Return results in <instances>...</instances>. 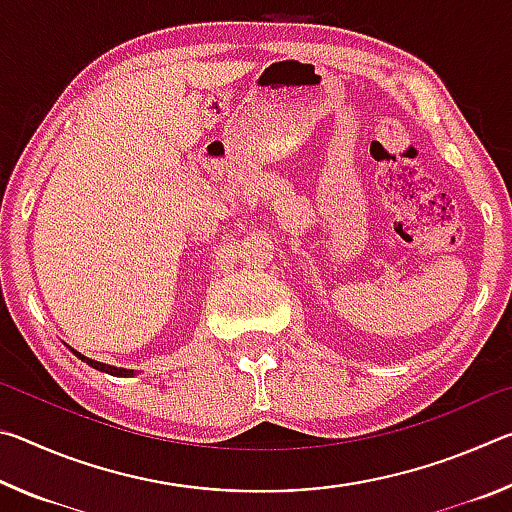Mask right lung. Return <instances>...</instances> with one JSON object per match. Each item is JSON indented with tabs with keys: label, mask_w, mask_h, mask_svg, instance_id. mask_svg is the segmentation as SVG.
Listing matches in <instances>:
<instances>
[{
	"label": "right lung",
	"mask_w": 512,
	"mask_h": 512,
	"mask_svg": "<svg viewBox=\"0 0 512 512\" xmlns=\"http://www.w3.org/2000/svg\"><path fill=\"white\" fill-rule=\"evenodd\" d=\"M76 357H79L81 361H85L88 363V366H92V368H97V370H101V372H108V375H117V377H131L133 375V370H126V368H115V366H106V363H99V361H92V359H88V357H83V354H79L76 350H72Z\"/></svg>",
	"instance_id": "right-lung-1"
}]
</instances>
